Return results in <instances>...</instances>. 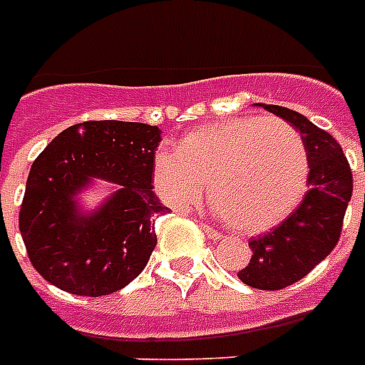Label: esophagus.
I'll list each match as a JSON object with an SVG mask.
<instances>
[{"label": "esophagus", "mask_w": 365, "mask_h": 365, "mask_svg": "<svg viewBox=\"0 0 365 365\" xmlns=\"http://www.w3.org/2000/svg\"><path fill=\"white\" fill-rule=\"evenodd\" d=\"M200 227H202V231H205L208 239H212V240H220V239H222V233H217L216 229L210 227V225H206V223H200Z\"/></svg>", "instance_id": "esophagus-1"}]
</instances>
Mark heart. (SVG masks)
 Listing matches in <instances>:
<instances>
[{"label": "heart", "mask_w": 365, "mask_h": 365, "mask_svg": "<svg viewBox=\"0 0 365 365\" xmlns=\"http://www.w3.org/2000/svg\"><path fill=\"white\" fill-rule=\"evenodd\" d=\"M309 155L294 126L277 117H240L206 125L159 149L151 182L160 200L189 210L202 200L227 227L254 235L282 223L303 199Z\"/></svg>", "instance_id": "b5f03b06"}]
</instances>
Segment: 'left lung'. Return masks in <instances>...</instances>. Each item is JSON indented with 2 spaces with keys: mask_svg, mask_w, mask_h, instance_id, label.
<instances>
[{
  "mask_svg": "<svg viewBox=\"0 0 365 365\" xmlns=\"http://www.w3.org/2000/svg\"><path fill=\"white\" fill-rule=\"evenodd\" d=\"M263 108L299 130L311 168L299 206L272 231L250 240V263L237 272L252 288L274 292L307 277L339 242L352 197V172L331 134L294 110L272 104Z\"/></svg>",
  "mask_w": 365,
  "mask_h": 365,
  "instance_id": "obj_1",
  "label": "left lung"
}]
</instances>
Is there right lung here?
Returning a JSON list of instances; mask_svg holds the SVG:
<instances>
[{
  "label": "right lung",
  "mask_w": 365,
  "mask_h": 365,
  "mask_svg": "<svg viewBox=\"0 0 365 365\" xmlns=\"http://www.w3.org/2000/svg\"><path fill=\"white\" fill-rule=\"evenodd\" d=\"M160 130L143 123L85 121L60 132L31 165L19 227L31 265L76 295L113 294L143 271L168 208L151 185ZM93 177L120 187L94 215L75 195Z\"/></svg>",
  "instance_id": "1"
}]
</instances>
